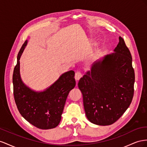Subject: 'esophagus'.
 <instances>
[{
	"mask_svg": "<svg viewBox=\"0 0 147 147\" xmlns=\"http://www.w3.org/2000/svg\"><path fill=\"white\" fill-rule=\"evenodd\" d=\"M82 77V73H80V72H79V71H78V72H76V74H75L74 78H75V79H76V80H79V79H80Z\"/></svg>",
	"mask_w": 147,
	"mask_h": 147,
	"instance_id": "1",
	"label": "esophagus"
}]
</instances>
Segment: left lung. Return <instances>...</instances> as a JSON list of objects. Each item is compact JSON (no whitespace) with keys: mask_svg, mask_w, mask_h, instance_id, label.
<instances>
[{"mask_svg":"<svg viewBox=\"0 0 147 147\" xmlns=\"http://www.w3.org/2000/svg\"><path fill=\"white\" fill-rule=\"evenodd\" d=\"M119 40L114 53L95 61L78 82L87 118L97 125L115 123L133 98L132 58L124 39L119 37Z\"/></svg>","mask_w":147,"mask_h":147,"instance_id":"obj_1","label":"left lung"}]
</instances>
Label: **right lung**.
I'll return each instance as SVG.
<instances>
[{
  "instance_id": "add662e5",
  "label": "right lung",
  "mask_w": 147,
  "mask_h": 147,
  "mask_svg": "<svg viewBox=\"0 0 147 147\" xmlns=\"http://www.w3.org/2000/svg\"><path fill=\"white\" fill-rule=\"evenodd\" d=\"M28 43L24 42L17 57L13 74V95L20 113L27 121L41 129H49L59 124L69 92L76 86L74 71L62 74L57 81L42 92H36L21 79L20 59Z\"/></svg>"
}]
</instances>
